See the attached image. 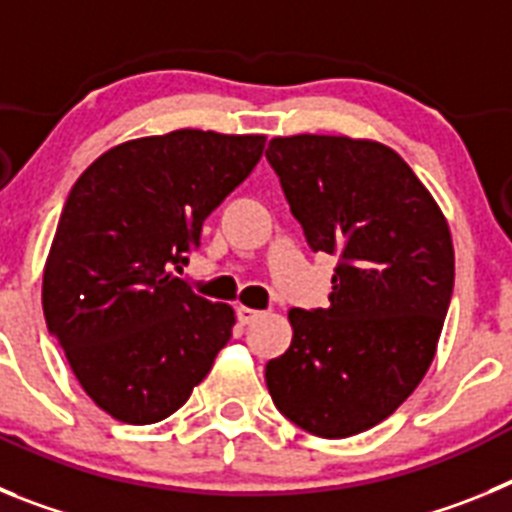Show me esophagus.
Wrapping results in <instances>:
<instances>
[{"label":"esophagus","mask_w":512,"mask_h":512,"mask_svg":"<svg viewBox=\"0 0 512 512\" xmlns=\"http://www.w3.org/2000/svg\"><path fill=\"white\" fill-rule=\"evenodd\" d=\"M235 315H238V320H241L243 325H251V323H256L259 318H264V312L261 310H253V307H243V305L235 310Z\"/></svg>","instance_id":"1"}]
</instances>
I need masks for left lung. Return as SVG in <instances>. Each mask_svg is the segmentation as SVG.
Instances as JSON below:
<instances>
[{"label":"left lung","mask_w":512,"mask_h":512,"mask_svg":"<svg viewBox=\"0 0 512 512\" xmlns=\"http://www.w3.org/2000/svg\"><path fill=\"white\" fill-rule=\"evenodd\" d=\"M266 161L312 251L338 256L328 307L289 310L266 364L279 413L320 438L390 418L425 377L454 292L446 217L392 148L346 135L274 138Z\"/></svg>","instance_id":"8db88e82"}]
</instances>
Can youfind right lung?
<instances>
[{"label": "right lung", "instance_id": "add662e5", "mask_svg": "<svg viewBox=\"0 0 512 512\" xmlns=\"http://www.w3.org/2000/svg\"><path fill=\"white\" fill-rule=\"evenodd\" d=\"M264 143L212 130L128 140L71 187L45 261V323L84 392L115 420L169 418L233 336V307L194 295L174 271Z\"/></svg>", "mask_w": 512, "mask_h": 512}]
</instances>
